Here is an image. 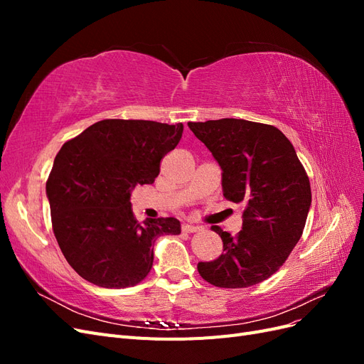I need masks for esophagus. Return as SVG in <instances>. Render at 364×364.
Segmentation results:
<instances>
[{"mask_svg":"<svg viewBox=\"0 0 364 364\" xmlns=\"http://www.w3.org/2000/svg\"><path fill=\"white\" fill-rule=\"evenodd\" d=\"M200 226L197 225H193V223H183L182 225V230L183 232H196V230H199Z\"/></svg>","mask_w":364,"mask_h":364,"instance_id":"1","label":"esophagus"}]
</instances>
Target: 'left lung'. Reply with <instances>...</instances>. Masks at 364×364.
I'll use <instances>...</instances> for the list:
<instances>
[{
    "instance_id": "left-lung-1",
    "label": "left lung",
    "mask_w": 364,
    "mask_h": 364,
    "mask_svg": "<svg viewBox=\"0 0 364 364\" xmlns=\"http://www.w3.org/2000/svg\"><path fill=\"white\" fill-rule=\"evenodd\" d=\"M222 168L223 196L245 203L237 235L213 226L223 253L199 262L200 277L215 287L245 289L270 278L299 241L311 206L310 181L279 129L247 119L188 123Z\"/></svg>"
}]
</instances>
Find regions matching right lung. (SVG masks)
<instances>
[{"instance_id": "add662e5", "label": "right lung", "mask_w": 364, "mask_h": 364, "mask_svg": "<svg viewBox=\"0 0 364 364\" xmlns=\"http://www.w3.org/2000/svg\"><path fill=\"white\" fill-rule=\"evenodd\" d=\"M183 124L103 119L65 142L47 182L51 223L70 266L105 289L144 279L161 235L181 234L178 218L138 223L130 196L153 183L161 159L179 144Z\"/></svg>"}]
</instances>
